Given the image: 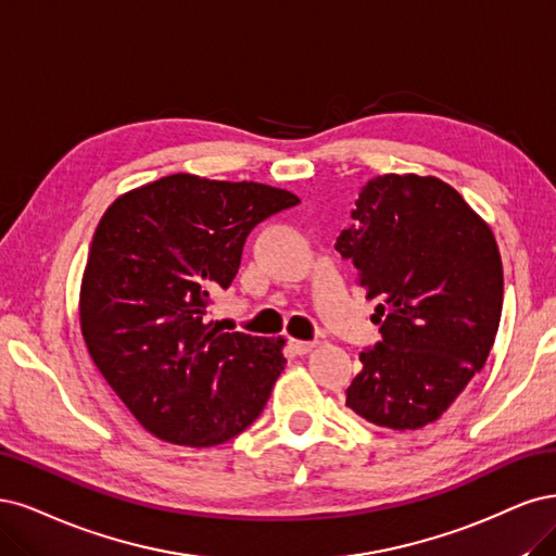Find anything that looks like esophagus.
Listing matches in <instances>:
<instances>
[{
    "instance_id": "1",
    "label": "esophagus",
    "mask_w": 556,
    "mask_h": 556,
    "mask_svg": "<svg viewBox=\"0 0 556 556\" xmlns=\"http://www.w3.org/2000/svg\"><path fill=\"white\" fill-rule=\"evenodd\" d=\"M291 346H293V351H295L298 355H307L309 351H314L316 342H302V339H293Z\"/></svg>"
}]
</instances>
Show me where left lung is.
Returning <instances> with one entry per match:
<instances>
[{"label": "left lung", "instance_id": "obj_1", "mask_svg": "<svg viewBox=\"0 0 556 556\" xmlns=\"http://www.w3.org/2000/svg\"><path fill=\"white\" fill-rule=\"evenodd\" d=\"M334 249L376 300L381 342L361 353L346 406L388 429L441 418L485 367L504 307L492 228L439 177L369 180Z\"/></svg>", "mask_w": 556, "mask_h": 556}]
</instances>
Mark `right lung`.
I'll use <instances>...</instances> for the list:
<instances>
[{"mask_svg":"<svg viewBox=\"0 0 556 556\" xmlns=\"http://www.w3.org/2000/svg\"><path fill=\"white\" fill-rule=\"evenodd\" d=\"M298 203L286 189L175 173L103 212L80 330L103 379L156 439L212 447L261 416L286 342L222 332L207 314L236 279L252 228Z\"/></svg>","mask_w":556,"mask_h":556,"instance_id":"1","label":"right lung"}]
</instances>
